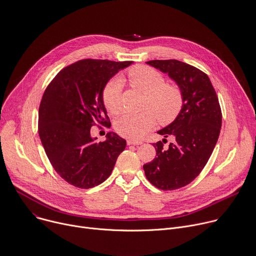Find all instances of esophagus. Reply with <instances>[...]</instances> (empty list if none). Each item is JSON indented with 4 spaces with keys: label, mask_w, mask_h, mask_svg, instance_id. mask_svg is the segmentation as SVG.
Returning a JSON list of instances; mask_svg holds the SVG:
<instances>
[{
    "label": "esophagus",
    "mask_w": 256,
    "mask_h": 256,
    "mask_svg": "<svg viewBox=\"0 0 256 256\" xmlns=\"http://www.w3.org/2000/svg\"><path fill=\"white\" fill-rule=\"evenodd\" d=\"M128 145H142L143 142L142 141H136V140H132V138H128V140L126 141Z\"/></svg>",
    "instance_id": "34e87169"
}]
</instances>
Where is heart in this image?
Instances as JSON below:
<instances>
[{"label":"heart","instance_id":"1","mask_svg":"<svg viewBox=\"0 0 256 256\" xmlns=\"http://www.w3.org/2000/svg\"><path fill=\"white\" fill-rule=\"evenodd\" d=\"M128 80L146 95V110L124 113L116 120L114 128L118 134L138 140L155 126L157 118L160 124H168L180 115L184 105L182 90L176 84H166L164 76L156 69L145 65L134 66L128 72ZM122 80L113 78L103 88V104L110 113H118L122 108Z\"/></svg>","mask_w":256,"mask_h":256}]
</instances>
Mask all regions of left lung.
Wrapping results in <instances>:
<instances>
[{
  "label": "left lung",
  "mask_w": 256,
  "mask_h": 256,
  "mask_svg": "<svg viewBox=\"0 0 256 256\" xmlns=\"http://www.w3.org/2000/svg\"><path fill=\"white\" fill-rule=\"evenodd\" d=\"M147 64L168 74L182 90V109L178 118L158 132L174 142L153 143L156 157L143 166L146 178L164 191L180 189L190 184L206 166L218 142L222 110L212 84L206 74L184 62L151 60Z\"/></svg>",
  "instance_id": "1"
}]
</instances>
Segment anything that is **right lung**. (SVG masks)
Wrapping results in <instances>:
<instances>
[{"mask_svg": "<svg viewBox=\"0 0 256 256\" xmlns=\"http://www.w3.org/2000/svg\"><path fill=\"white\" fill-rule=\"evenodd\" d=\"M132 61L84 59L64 67L46 88L38 108V134L56 172L90 189L111 174L126 142L114 132L95 142L90 128L111 124L102 100L107 82Z\"/></svg>", "mask_w": 256, "mask_h": 256, "instance_id": "right-lung-1", "label": "right lung"}]
</instances>
